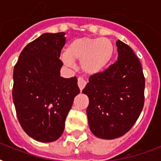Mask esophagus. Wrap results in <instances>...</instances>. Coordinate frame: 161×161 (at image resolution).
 <instances>
[{"label": "esophagus", "mask_w": 161, "mask_h": 161, "mask_svg": "<svg viewBox=\"0 0 161 161\" xmlns=\"http://www.w3.org/2000/svg\"><path fill=\"white\" fill-rule=\"evenodd\" d=\"M86 83H87V82H86V81L84 80L83 78H78V87H79V88H80L81 91L83 90V88L85 87Z\"/></svg>", "instance_id": "34e87169"}]
</instances>
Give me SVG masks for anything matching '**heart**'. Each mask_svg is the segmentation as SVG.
I'll return each instance as SVG.
<instances>
[{
    "instance_id": "1",
    "label": "heart",
    "mask_w": 161,
    "mask_h": 161,
    "mask_svg": "<svg viewBox=\"0 0 161 161\" xmlns=\"http://www.w3.org/2000/svg\"><path fill=\"white\" fill-rule=\"evenodd\" d=\"M114 53V46L106 37H81L68 44L65 54L62 57L66 65L80 62L81 69L88 75L101 73L110 63Z\"/></svg>"
}]
</instances>
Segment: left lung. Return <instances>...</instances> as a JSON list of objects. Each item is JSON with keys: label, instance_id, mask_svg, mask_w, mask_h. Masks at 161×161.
Masks as SVG:
<instances>
[{"label": "left lung", "instance_id": "8db88e82", "mask_svg": "<svg viewBox=\"0 0 161 161\" xmlns=\"http://www.w3.org/2000/svg\"><path fill=\"white\" fill-rule=\"evenodd\" d=\"M118 60L92 75L83 90L89 98L88 125L93 135L113 140L133 127L145 103V80L141 63L130 46L118 40Z\"/></svg>", "mask_w": 161, "mask_h": 161}]
</instances>
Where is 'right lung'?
I'll use <instances>...</instances> for the list:
<instances>
[{"label": "right lung", "instance_id": "add662e5", "mask_svg": "<svg viewBox=\"0 0 161 161\" xmlns=\"http://www.w3.org/2000/svg\"><path fill=\"white\" fill-rule=\"evenodd\" d=\"M65 33H44L21 51L13 71L12 98L19 123L34 140L60 138L73 99L80 93L76 77L60 76Z\"/></svg>", "mask_w": 161, "mask_h": 161}]
</instances>
